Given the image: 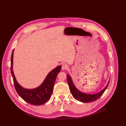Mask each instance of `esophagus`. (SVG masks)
<instances>
[{
    "mask_svg": "<svg viewBox=\"0 0 126 126\" xmlns=\"http://www.w3.org/2000/svg\"><path fill=\"white\" fill-rule=\"evenodd\" d=\"M67 68H68V66L66 64L63 63V64H62V69L63 70L66 69H67Z\"/></svg>",
    "mask_w": 126,
    "mask_h": 126,
    "instance_id": "obj_1",
    "label": "esophagus"
}]
</instances>
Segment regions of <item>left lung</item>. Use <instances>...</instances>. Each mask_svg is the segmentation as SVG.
Wrapping results in <instances>:
<instances>
[{"label":"left lung","instance_id":"8db88e82","mask_svg":"<svg viewBox=\"0 0 126 126\" xmlns=\"http://www.w3.org/2000/svg\"><path fill=\"white\" fill-rule=\"evenodd\" d=\"M67 81L69 85V88L70 90L71 93L73 96L76 99H77L81 102H93L95 100H97L98 98H99L101 95L104 94L105 91L107 89V88L108 87V86L109 85V81L107 85L105 88L100 91L99 93L93 94H86L85 93H83L79 91L75 87L74 83H72V81L71 78L70 77V76L67 75Z\"/></svg>","mask_w":126,"mask_h":126}]
</instances>
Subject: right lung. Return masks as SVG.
<instances>
[{
	"instance_id": "add662e5",
	"label": "right lung",
	"mask_w": 126,
	"mask_h": 126,
	"mask_svg": "<svg viewBox=\"0 0 126 126\" xmlns=\"http://www.w3.org/2000/svg\"><path fill=\"white\" fill-rule=\"evenodd\" d=\"M14 51V49L11 57L10 69L11 75L13 78L15 88L18 94L25 101L31 105L39 106L44 104L51 97L55 80L57 75L60 71L62 66L57 67L49 72L43 83L38 87L33 89H26L18 84L14 74L13 70Z\"/></svg>"
}]
</instances>
